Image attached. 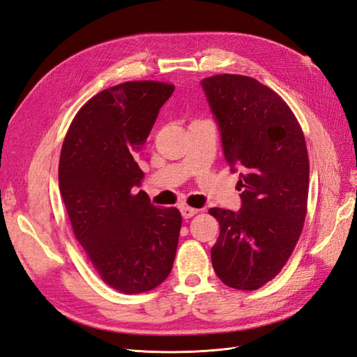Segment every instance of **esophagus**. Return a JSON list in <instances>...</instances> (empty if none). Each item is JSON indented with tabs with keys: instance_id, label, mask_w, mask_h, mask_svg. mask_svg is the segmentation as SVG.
Listing matches in <instances>:
<instances>
[{
	"instance_id": "1",
	"label": "esophagus",
	"mask_w": 357,
	"mask_h": 357,
	"mask_svg": "<svg viewBox=\"0 0 357 357\" xmlns=\"http://www.w3.org/2000/svg\"><path fill=\"white\" fill-rule=\"evenodd\" d=\"M180 211H181V215H183V218H185V219H190V218H193V215H195V214L198 213L197 208L188 207V205H183V207L180 208Z\"/></svg>"
}]
</instances>
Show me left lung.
I'll return each instance as SVG.
<instances>
[{
    "mask_svg": "<svg viewBox=\"0 0 357 357\" xmlns=\"http://www.w3.org/2000/svg\"><path fill=\"white\" fill-rule=\"evenodd\" d=\"M201 86L243 190L238 213L208 211L220 225L213 268L226 286L256 290L282 271L304 226L310 185L304 132L282 96L256 79L218 74Z\"/></svg>",
    "mask_w": 357,
    "mask_h": 357,
    "instance_id": "8db88e82",
    "label": "left lung"
}]
</instances>
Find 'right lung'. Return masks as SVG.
<instances>
[{"label": "right lung", "instance_id": "add662e5", "mask_svg": "<svg viewBox=\"0 0 357 357\" xmlns=\"http://www.w3.org/2000/svg\"><path fill=\"white\" fill-rule=\"evenodd\" d=\"M174 86L125 82L96 93L70 125L59 158V190L75 238L105 284L143 294L169 275L181 214L150 204L134 160Z\"/></svg>", "mask_w": 357, "mask_h": 357}]
</instances>
